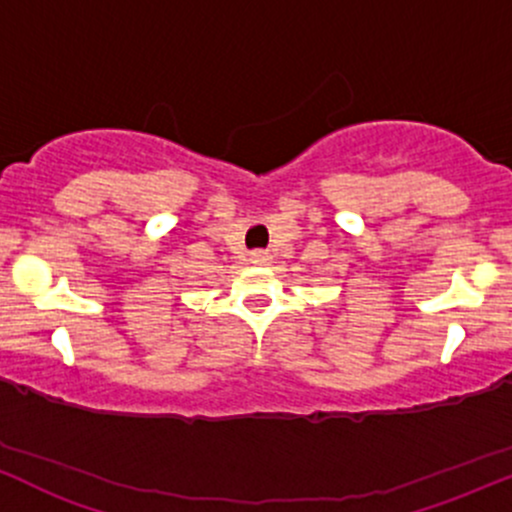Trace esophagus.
<instances>
[{"label": "esophagus", "instance_id": "1", "mask_svg": "<svg viewBox=\"0 0 512 512\" xmlns=\"http://www.w3.org/2000/svg\"><path fill=\"white\" fill-rule=\"evenodd\" d=\"M250 260L255 262V265H267V262H270V255H267V252H262V250H257V252H252Z\"/></svg>", "mask_w": 512, "mask_h": 512}]
</instances>
